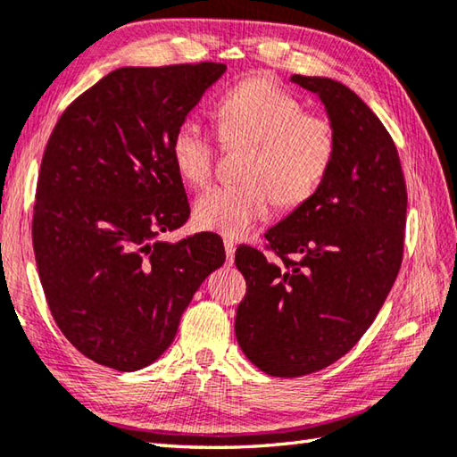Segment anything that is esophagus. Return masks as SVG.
Instances as JSON below:
<instances>
[{
    "instance_id": "esophagus-1",
    "label": "esophagus",
    "mask_w": 457,
    "mask_h": 457,
    "mask_svg": "<svg viewBox=\"0 0 457 457\" xmlns=\"http://www.w3.org/2000/svg\"><path fill=\"white\" fill-rule=\"evenodd\" d=\"M223 247H226L228 262L231 263V262H234V257H236V244H234V239H223Z\"/></svg>"
}]
</instances>
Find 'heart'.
<instances>
[{
	"mask_svg": "<svg viewBox=\"0 0 457 457\" xmlns=\"http://www.w3.org/2000/svg\"><path fill=\"white\" fill-rule=\"evenodd\" d=\"M297 96L257 75L221 98L216 109L226 146H247L244 182L213 186L194 204L200 228L241 237L267 218L273 200L283 208L307 202L335 162L337 132L327 116L303 112ZM213 140L200 122L184 120L172 138L176 170L187 184L205 186L213 170Z\"/></svg>",
	"mask_w": 457,
	"mask_h": 457,
	"instance_id": "obj_1",
	"label": "heart"
}]
</instances>
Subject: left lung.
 Listing matches in <instances>:
<instances>
[{
	"label": "left lung",
	"instance_id": "left-lung-1",
	"mask_svg": "<svg viewBox=\"0 0 457 457\" xmlns=\"http://www.w3.org/2000/svg\"><path fill=\"white\" fill-rule=\"evenodd\" d=\"M291 83L323 103L335 162L307 202L267 229L279 259L249 245L236 252L247 283L237 343L259 370L281 378L323 370L361 341L400 271L408 204L395 142L362 98L327 77Z\"/></svg>",
	"mask_w": 457,
	"mask_h": 457
}]
</instances>
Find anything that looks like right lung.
<instances>
[{
  "label": "right lung",
  "instance_id": "1",
  "mask_svg": "<svg viewBox=\"0 0 457 457\" xmlns=\"http://www.w3.org/2000/svg\"><path fill=\"white\" fill-rule=\"evenodd\" d=\"M223 73L221 62L116 69L62 112L47 142L35 262L61 333L98 364L132 372L154 362L226 262L212 231L160 237L190 218L172 138Z\"/></svg>",
  "mask_w": 457,
  "mask_h": 457
}]
</instances>
